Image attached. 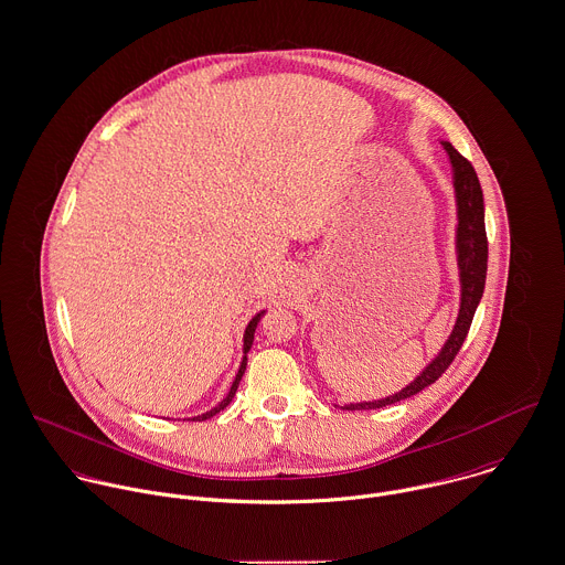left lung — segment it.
Segmentation results:
<instances>
[{"mask_svg": "<svg viewBox=\"0 0 565 565\" xmlns=\"http://www.w3.org/2000/svg\"><path fill=\"white\" fill-rule=\"evenodd\" d=\"M445 151L449 153L451 169H454V190H456V205H458V227H456V254H458V269H460V311L454 324V331L440 353L427 364V369L416 376L409 385L401 392L390 394L379 401L366 403H349L342 409H376L392 405L396 401L409 398L423 387L431 385L438 376L443 375L449 364L456 360L462 342L471 329V320L484 294L487 280V258H489V243L484 230V199L478 182V175L467 158H462L449 142H443Z\"/></svg>", "mask_w": 565, "mask_h": 565, "instance_id": "left-lung-1", "label": "left lung"}]
</instances>
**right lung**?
I'll use <instances>...</instances> for the list:
<instances>
[{
    "mask_svg": "<svg viewBox=\"0 0 565 565\" xmlns=\"http://www.w3.org/2000/svg\"><path fill=\"white\" fill-rule=\"evenodd\" d=\"M260 316H263V311L260 313H256L252 320H249V324H247V329H245V335H243V362H241V369H238V373L234 376V381H232V387H230V392H227V396L216 405V407H212L210 412H205V414H201V416H194L192 420H205V418H210V416H214V414H218L223 407H227L230 405V401L234 398V394H236V387H238V383H241V376L245 373V366H247V353H249V349H252V342H254V331H256V324H258V320H260Z\"/></svg>",
    "mask_w": 565,
    "mask_h": 565,
    "instance_id": "right-lung-1",
    "label": "right lung"
}]
</instances>
